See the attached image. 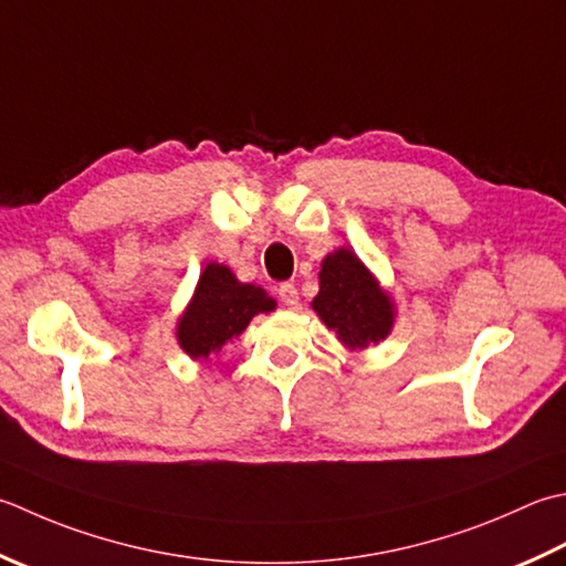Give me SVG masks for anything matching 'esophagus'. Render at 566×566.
Wrapping results in <instances>:
<instances>
[{"label":"esophagus","mask_w":566,"mask_h":566,"mask_svg":"<svg viewBox=\"0 0 566 566\" xmlns=\"http://www.w3.org/2000/svg\"><path fill=\"white\" fill-rule=\"evenodd\" d=\"M276 294H280L284 306H292L294 308L298 304V292H296V286L292 282L280 284V290H276Z\"/></svg>","instance_id":"obj_1"}]
</instances>
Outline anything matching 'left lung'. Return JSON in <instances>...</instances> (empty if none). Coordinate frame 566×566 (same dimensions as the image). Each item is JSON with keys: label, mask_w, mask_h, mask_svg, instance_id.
<instances>
[{"label": "left lung", "mask_w": 566, "mask_h": 566, "mask_svg": "<svg viewBox=\"0 0 566 566\" xmlns=\"http://www.w3.org/2000/svg\"><path fill=\"white\" fill-rule=\"evenodd\" d=\"M312 308L350 350L385 340L395 324L390 294L382 292L373 272L348 248L334 250L321 262Z\"/></svg>", "instance_id": "left-lung-1"}]
</instances>
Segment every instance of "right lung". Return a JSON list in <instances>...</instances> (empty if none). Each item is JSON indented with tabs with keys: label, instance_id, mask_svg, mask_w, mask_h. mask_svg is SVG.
I'll return each mask as SVG.
<instances>
[{
	"label": "right lung",
	"instance_id": "right-lung-1",
	"mask_svg": "<svg viewBox=\"0 0 566 566\" xmlns=\"http://www.w3.org/2000/svg\"><path fill=\"white\" fill-rule=\"evenodd\" d=\"M274 306L262 286L242 284L226 264L210 262L176 324V338L193 360H208L210 353H220L228 340L238 338L252 316L270 314Z\"/></svg>",
	"mask_w": 566,
	"mask_h": 566
}]
</instances>
